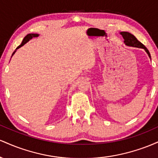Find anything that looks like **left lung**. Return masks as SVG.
Instances as JSON below:
<instances>
[{
    "instance_id": "obj_1",
    "label": "left lung",
    "mask_w": 158,
    "mask_h": 158,
    "mask_svg": "<svg viewBox=\"0 0 158 158\" xmlns=\"http://www.w3.org/2000/svg\"><path fill=\"white\" fill-rule=\"evenodd\" d=\"M121 35H123V39H124V42L126 43V45L128 46H131V47H135V48H143L145 49L146 52L148 53V55L149 56V57L151 58V56H150L149 51L147 50V48L143 45L142 43L139 42V41L136 39L135 35H133L132 34L130 33V32H120Z\"/></svg>"
}]
</instances>
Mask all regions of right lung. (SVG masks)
Segmentation results:
<instances>
[{
  "instance_id": "add662e5",
  "label": "right lung",
  "mask_w": 158,
  "mask_h": 158,
  "mask_svg": "<svg viewBox=\"0 0 158 158\" xmlns=\"http://www.w3.org/2000/svg\"><path fill=\"white\" fill-rule=\"evenodd\" d=\"M38 35H38V34H33V33H31V34H28V35H27L25 36V37H24V39H23V41H22V43H21V44H20L19 46L18 47V48H16V49H18V48H21V47H22L23 44H26V43L27 42V41H29V40H30V39H31L32 38H35V37H37ZM14 53H15V52H13V54H14ZM13 54H12V55H13Z\"/></svg>"
}]
</instances>
